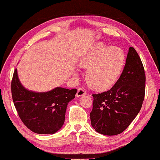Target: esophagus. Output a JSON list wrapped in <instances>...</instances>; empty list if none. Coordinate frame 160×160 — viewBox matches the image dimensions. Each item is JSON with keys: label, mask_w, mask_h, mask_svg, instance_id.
<instances>
[{"label": "esophagus", "mask_w": 160, "mask_h": 160, "mask_svg": "<svg viewBox=\"0 0 160 160\" xmlns=\"http://www.w3.org/2000/svg\"><path fill=\"white\" fill-rule=\"evenodd\" d=\"M86 94V92H85V89L83 88H79V89L77 90V94L76 96L77 97H79V96H82Z\"/></svg>", "instance_id": "34e87169"}]
</instances>
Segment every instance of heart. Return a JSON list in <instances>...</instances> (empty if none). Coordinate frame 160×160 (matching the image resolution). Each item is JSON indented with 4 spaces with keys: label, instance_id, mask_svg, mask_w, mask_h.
Segmentation results:
<instances>
[{
    "label": "heart",
    "instance_id": "1",
    "mask_svg": "<svg viewBox=\"0 0 160 160\" xmlns=\"http://www.w3.org/2000/svg\"><path fill=\"white\" fill-rule=\"evenodd\" d=\"M81 67L87 68L88 85L96 90H106L115 84L125 63V54L117 47L98 43L78 58Z\"/></svg>",
    "mask_w": 160,
    "mask_h": 160
}]
</instances>
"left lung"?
Masks as SVG:
<instances>
[{
	"label": "left lung",
	"mask_w": 160,
	"mask_h": 160,
	"mask_svg": "<svg viewBox=\"0 0 160 160\" xmlns=\"http://www.w3.org/2000/svg\"><path fill=\"white\" fill-rule=\"evenodd\" d=\"M142 61L134 48H129L120 77L109 90L93 96L92 126L100 134L113 136L130 126L142 107L145 93Z\"/></svg>",
	"instance_id": "left-lung-1"
}]
</instances>
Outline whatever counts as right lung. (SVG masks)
<instances>
[{"mask_svg": "<svg viewBox=\"0 0 160 160\" xmlns=\"http://www.w3.org/2000/svg\"><path fill=\"white\" fill-rule=\"evenodd\" d=\"M76 89L58 87L47 92L26 89L19 80L17 69L11 81L15 107L24 125L34 133L53 134L63 126L70 101L75 98Z\"/></svg>", "mask_w": 160, "mask_h": 160, "instance_id": "obj_1", "label": "right lung"}]
</instances>
